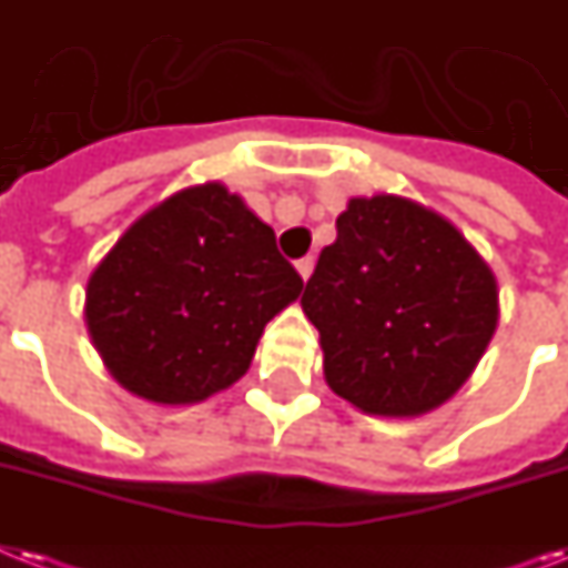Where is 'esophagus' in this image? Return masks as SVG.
Wrapping results in <instances>:
<instances>
[{
	"label": "esophagus",
	"instance_id": "34e87169",
	"mask_svg": "<svg viewBox=\"0 0 568 568\" xmlns=\"http://www.w3.org/2000/svg\"><path fill=\"white\" fill-rule=\"evenodd\" d=\"M312 268H315V260H312V256H303V260H297V271L303 280H308V276H312Z\"/></svg>",
	"mask_w": 568,
	"mask_h": 568
}]
</instances>
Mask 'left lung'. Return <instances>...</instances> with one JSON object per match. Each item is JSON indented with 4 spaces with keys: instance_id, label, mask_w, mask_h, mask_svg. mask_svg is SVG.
Masks as SVG:
<instances>
[{
    "instance_id": "8db88e82",
    "label": "left lung",
    "mask_w": 568,
    "mask_h": 568,
    "mask_svg": "<svg viewBox=\"0 0 568 568\" xmlns=\"http://www.w3.org/2000/svg\"><path fill=\"white\" fill-rule=\"evenodd\" d=\"M303 288L329 388L367 414L412 417L476 371L499 321L490 268L435 212L353 197Z\"/></svg>"
}]
</instances>
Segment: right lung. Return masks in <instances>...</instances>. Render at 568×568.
Wrapping results in <instances>:
<instances>
[{"label":"right lung","mask_w":568,"mask_h":568,"mask_svg":"<svg viewBox=\"0 0 568 568\" xmlns=\"http://www.w3.org/2000/svg\"><path fill=\"white\" fill-rule=\"evenodd\" d=\"M300 292L274 230L206 183L145 212L101 260L87 283V326L124 388L201 403L242 379L265 324Z\"/></svg>","instance_id":"obj_1"}]
</instances>
